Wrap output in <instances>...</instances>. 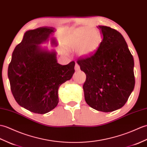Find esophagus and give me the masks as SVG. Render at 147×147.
I'll return each mask as SVG.
<instances>
[{"label": "esophagus", "instance_id": "obj_1", "mask_svg": "<svg viewBox=\"0 0 147 147\" xmlns=\"http://www.w3.org/2000/svg\"><path fill=\"white\" fill-rule=\"evenodd\" d=\"M74 69H75V70H76V71H78L80 70V66L78 65L77 63H76V64H75Z\"/></svg>", "mask_w": 147, "mask_h": 147}]
</instances>
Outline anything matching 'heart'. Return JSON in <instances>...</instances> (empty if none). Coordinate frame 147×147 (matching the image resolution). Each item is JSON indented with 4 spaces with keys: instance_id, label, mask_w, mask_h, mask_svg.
I'll list each match as a JSON object with an SVG mask.
<instances>
[{
    "instance_id": "heart-1",
    "label": "heart",
    "mask_w": 147,
    "mask_h": 147,
    "mask_svg": "<svg viewBox=\"0 0 147 147\" xmlns=\"http://www.w3.org/2000/svg\"><path fill=\"white\" fill-rule=\"evenodd\" d=\"M100 37L94 30L82 28L71 33L65 41L69 49H78V53L81 57H89L96 51L100 44Z\"/></svg>"
}]
</instances>
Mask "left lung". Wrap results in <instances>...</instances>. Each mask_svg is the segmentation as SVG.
Instances as JSON below:
<instances>
[{
    "label": "left lung",
    "instance_id": "8db88e82",
    "mask_svg": "<svg viewBox=\"0 0 147 147\" xmlns=\"http://www.w3.org/2000/svg\"><path fill=\"white\" fill-rule=\"evenodd\" d=\"M102 36L93 55L78 59L86 74L85 101L92 108L111 112L122 108L135 87L134 60L124 37L110 27L98 26Z\"/></svg>",
    "mask_w": 147,
    "mask_h": 147
}]
</instances>
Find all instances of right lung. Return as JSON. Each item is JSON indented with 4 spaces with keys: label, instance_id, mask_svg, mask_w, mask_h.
Returning <instances> with one entry per match:
<instances>
[{
    "label": "right lung",
    "instance_id": "obj_1",
    "mask_svg": "<svg viewBox=\"0 0 147 147\" xmlns=\"http://www.w3.org/2000/svg\"><path fill=\"white\" fill-rule=\"evenodd\" d=\"M56 29L40 27L24 33L15 47L8 67V78L16 101L34 113L45 114L56 107L58 90L74 73V61L63 66L57 63V53L40 44L57 46L53 37Z\"/></svg>",
    "mask_w": 147,
    "mask_h": 147
}]
</instances>
